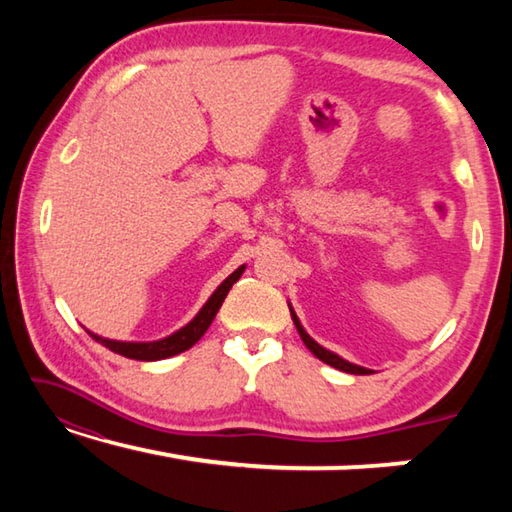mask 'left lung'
I'll return each mask as SVG.
<instances>
[{"instance_id":"8db88e82","label":"left lung","mask_w":512,"mask_h":512,"mask_svg":"<svg viewBox=\"0 0 512 512\" xmlns=\"http://www.w3.org/2000/svg\"><path fill=\"white\" fill-rule=\"evenodd\" d=\"M291 318H293V325H296V329H298L300 339L305 341L307 348H309L311 352H314L320 361H325L327 366H334V368H339V370H343V372H350V375H370L368 368L354 366V363H348L345 359H341L339 354H334V352H329V350H325V348H320V345H318L314 339H311V336L305 332V329H302L298 316L293 314V309H291Z\"/></svg>"}]
</instances>
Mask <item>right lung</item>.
Segmentation results:
<instances>
[{
	"label": "right lung",
	"instance_id": "obj_1",
	"mask_svg": "<svg viewBox=\"0 0 512 512\" xmlns=\"http://www.w3.org/2000/svg\"><path fill=\"white\" fill-rule=\"evenodd\" d=\"M241 273H244V266L237 268V271L232 273L228 280H225L221 287L212 293V298L205 302V307L198 311L192 323L185 325L180 332L167 336V339L153 341V343H121V341L101 339V336L92 334V332H90V336L94 341H99L101 345H106L108 350L121 354V357L137 359V361H158V359H167V357H173V354L185 352L192 348V345L207 332V327L212 325L216 311L221 309L225 296H228V291L232 289V284L239 280Z\"/></svg>",
	"mask_w": 512,
	"mask_h": 512
}]
</instances>
